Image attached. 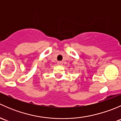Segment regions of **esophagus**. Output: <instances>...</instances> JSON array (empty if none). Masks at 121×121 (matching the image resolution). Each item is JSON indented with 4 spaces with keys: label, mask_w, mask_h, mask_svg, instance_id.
Masks as SVG:
<instances>
[{
    "label": "esophagus",
    "mask_w": 121,
    "mask_h": 121,
    "mask_svg": "<svg viewBox=\"0 0 121 121\" xmlns=\"http://www.w3.org/2000/svg\"><path fill=\"white\" fill-rule=\"evenodd\" d=\"M57 64H58V65H61L62 64H63V63H62L61 61H58L57 62Z\"/></svg>",
    "instance_id": "34e87169"
}]
</instances>
